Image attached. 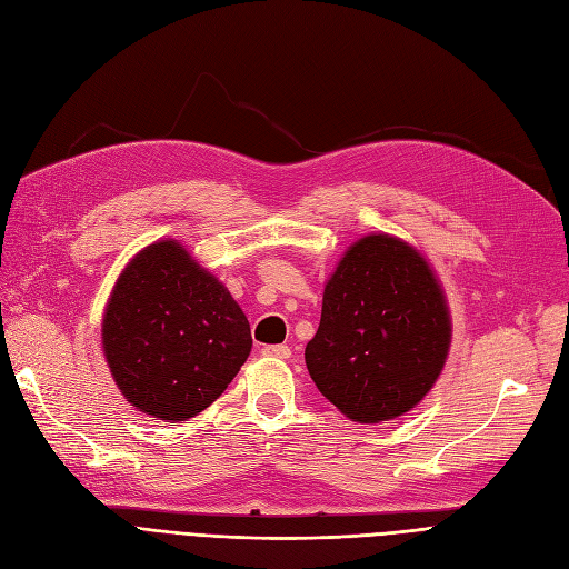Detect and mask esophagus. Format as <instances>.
<instances>
[{
    "label": "esophagus",
    "mask_w": 569,
    "mask_h": 569,
    "mask_svg": "<svg viewBox=\"0 0 569 569\" xmlns=\"http://www.w3.org/2000/svg\"><path fill=\"white\" fill-rule=\"evenodd\" d=\"M263 357L289 359L291 357V349L287 345H268V347H263Z\"/></svg>",
    "instance_id": "obj_1"
}]
</instances>
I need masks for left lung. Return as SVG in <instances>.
Returning a JSON list of instances; mask_svg holds the SVG:
<instances>
[{
    "mask_svg": "<svg viewBox=\"0 0 569 569\" xmlns=\"http://www.w3.org/2000/svg\"><path fill=\"white\" fill-rule=\"evenodd\" d=\"M452 318L436 270L411 243L366 234L322 291L320 326L306 345L316 388L359 423L402 417L436 386Z\"/></svg>",
    "mask_w": 569,
    "mask_h": 569,
    "instance_id": "1",
    "label": "left lung"
}]
</instances>
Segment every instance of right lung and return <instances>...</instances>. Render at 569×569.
Segmentation results:
<instances>
[{
	"mask_svg": "<svg viewBox=\"0 0 569 569\" xmlns=\"http://www.w3.org/2000/svg\"><path fill=\"white\" fill-rule=\"evenodd\" d=\"M241 306L177 239L152 241L117 278L102 351L127 402L179 423L208 409L251 355Z\"/></svg>",
	"mask_w": 569,
	"mask_h": 569,
	"instance_id": "obj_1",
	"label": "right lung"
}]
</instances>
